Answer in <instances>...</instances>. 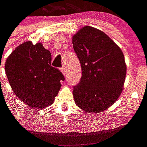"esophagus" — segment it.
Here are the masks:
<instances>
[{
  "label": "esophagus",
  "mask_w": 147,
  "mask_h": 147,
  "mask_svg": "<svg viewBox=\"0 0 147 147\" xmlns=\"http://www.w3.org/2000/svg\"><path fill=\"white\" fill-rule=\"evenodd\" d=\"M61 71L62 72V74L64 75V76H66V74H67V70H66L65 67H64V66H63L62 68H61Z\"/></svg>",
  "instance_id": "esophagus-1"
}]
</instances>
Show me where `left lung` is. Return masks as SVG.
<instances>
[{
  "label": "left lung",
  "mask_w": 147,
  "mask_h": 147,
  "mask_svg": "<svg viewBox=\"0 0 147 147\" xmlns=\"http://www.w3.org/2000/svg\"><path fill=\"white\" fill-rule=\"evenodd\" d=\"M72 44L82 67L81 80L73 89L75 103L85 112H101L123 90L127 70L123 53L103 31L88 26L72 36Z\"/></svg>",
  "instance_id": "1"
}]
</instances>
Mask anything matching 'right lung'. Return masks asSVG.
<instances>
[{
    "mask_svg": "<svg viewBox=\"0 0 147 147\" xmlns=\"http://www.w3.org/2000/svg\"><path fill=\"white\" fill-rule=\"evenodd\" d=\"M5 72L18 98L29 107L42 109L54 103L65 77L51 66V54L41 43L24 42L7 57Z\"/></svg>",
    "mask_w": 147,
    "mask_h": 147,
    "instance_id": "right-lung-1",
    "label": "right lung"
}]
</instances>
